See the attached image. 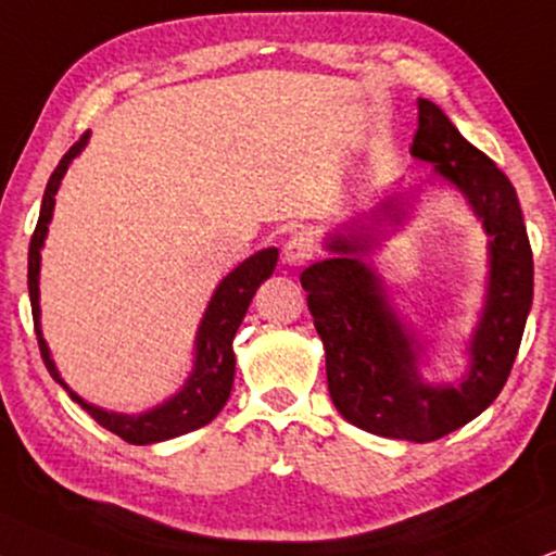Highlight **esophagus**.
<instances>
[{"mask_svg":"<svg viewBox=\"0 0 556 556\" xmlns=\"http://www.w3.org/2000/svg\"><path fill=\"white\" fill-rule=\"evenodd\" d=\"M315 251H318V245H315V238L311 233H294L290 241L285 243V262L292 264V266H302L307 264L311 258L315 256Z\"/></svg>","mask_w":556,"mask_h":556,"instance_id":"obj_1","label":"esophagus"}]
</instances>
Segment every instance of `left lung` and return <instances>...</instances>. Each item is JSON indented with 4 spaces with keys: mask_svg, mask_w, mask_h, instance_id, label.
<instances>
[{
    "mask_svg": "<svg viewBox=\"0 0 556 556\" xmlns=\"http://www.w3.org/2000/svg\"><path fill=\"white\" fill-rule=\"evenodd\" d=\"M410 153L431 161L441 177L454 181L493 236L490 298L472 341L467 382L459 388L420 382L410 341L390 313L379 279L362 262L369 236L336 238L330 249L341 256L307 266L300 285L326 346L328 392L336 410L369 433L426 444L469 424L501 395L531 311L533 254L510 179L428 100H418ZM377 217H397L395 200L382 202Z\"/></svg>",
    "mask_w": 556,
    "mask_h": 556,
    "instance_id": "1",
    "label": "left lung"
}]
</instances>
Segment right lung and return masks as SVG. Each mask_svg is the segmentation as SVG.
<instances>
[{
  "instance_id": "obj_1",
  "label": "right lung",
  "mask_w": 556,
  "mask_h": 556,
  "mask_svg": "<svg viewBox=\"0 0 556 556\" xmlns=\"http://www.w3.org/2000/svg\"><path fill=\"white\" fill-rule=\"evenodd\" d=\"M89 132H81V138L63 153L59 166L53 168L51 179L46 185L43 205H40L38 226L33 230L30 238V251H27V290H30V305H33V323H35V336H38L40 356H43L48 371L55 382H61L59 371H55L51 356H48V346L43 341L38 326V271H40V245H43L48 220L53 213V197L55 189L61 185L63 172L68 168L76 153L84 149ZM274 266H277V249H264L228 274L217 287L210 307L202 320L200 333H197V362L192 377L187 379L185 390L172 400H166L164 405L153 407V410L143 413V416H117V413L100 410V407L84 403L79 395L68 392L72 400H76L91 418L97 420L102 428H108L115 435H121L128 444H153V441L174 439V435L189 433L194 428L205 426L213 420L217 413L223 410L226 400L233 388V375H236V354H233V339L236 330L241 326L245 311H249L251 298H254L256 287L264 282L266 277H271ZM63 384V382H61ZM66 388V384H63Z\"/></svg>"
}]
</instances>
